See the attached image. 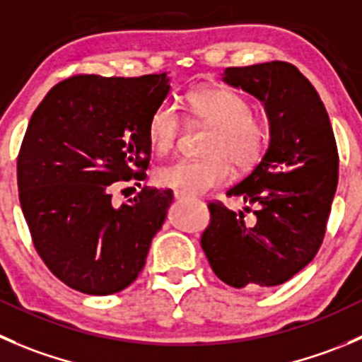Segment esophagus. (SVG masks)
I'll return each instance as SVG.
<instances>
[{
  "mask_svg": "<svg viewBox=\"0 0 362 362\" xmlns=\"http://www.w3.org/2000/svg\"><path fill=\"white\" fill-rule=\"evenodd\" d=\"M173 196H175V199H178V202H182V199H187V194H184V192L175 191Z\"/></svg>",
  "mask_w": 362,
  "mask_h": 362,
  "instance_id": "34e87169",
  "label": "esophagus"
}]
</instances>
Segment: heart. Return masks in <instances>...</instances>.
I'll return each mask as SVG.
<instances>
[{"mask_svg": "<svg viewBox=\"0 0 362 362\" xmlns=\"http://www.w3.org/2000/svg\"><path fill=\"white\" fill-rule=\"evenodd\" d=\"M189 107L196 122L214 131L206 143L209 159H180L160 166L156 182L187 196L203 194L230 178V164L237 171H249L262 160L269 143V127L244 95L228 88H203L189 95ZM182 132L177 107L163 103L148 120V139L156 152L175 148Z\"/></svg>", "mask_w": 362, "mask_h": 362, "instance_id": "obj_1", "label": "heart"}]
</instances>
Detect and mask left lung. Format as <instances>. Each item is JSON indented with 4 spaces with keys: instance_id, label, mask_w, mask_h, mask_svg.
<instances>
[{
    "instance_id": "left-lung-1",
    "label": "left lung",
    "mask_w": 362,
    "mask_h": 362,
    "mask_svg": "<svg viewBox=\"0 0 362 362\" xmlns=\"http://www.w3.org/2000/svg\"><path fill=\"white\" fill-rule=\"evenodd\" d=\"M223 81L262 100L270 143L255 170L226 192L247 206L210 202L202 247L217 278L233 288L278 286L303 270L325 237L338 185V146L313 84L286 62L228 66ZM252 220L245 219L248 205Z\"/></svg>"
}]
</instances>
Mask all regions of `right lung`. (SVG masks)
Listing matches in <instances>:
<instances>
[{"instance_id":"obj_1","label":"right lung","mask_w":362,"mask_h":362,"mask_svg":"<svg viewBox=\"0 0 362 362\" xmlns=\"http://www.w3.org/2000/svg\"><path fill=\"white\" fill-rule=\"evenodd\" d=\"M164 74H79L49 90L17 157L24 219L38 256L77 292L111 296L139 276L173 192L143 187L117 206L115 182L143 180L148 120L170 93Z\"/></svg>"}]
</instances>
